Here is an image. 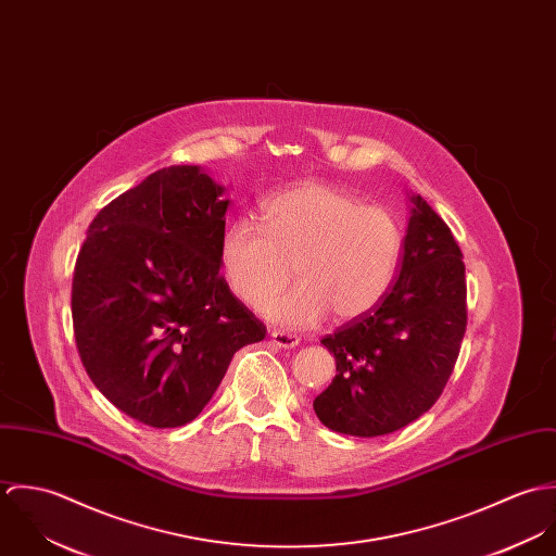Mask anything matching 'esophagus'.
<instances>
[{
  "mask_svg": "<svg viewBox=\"0 0 556 556\" xmlns=\"http://www.w3.org/2000/svg\"><path fill=\"white\" fill-rule=\"evenodd\" d=\"M271 342L278 349H293V346L300 344V338L295 333H289V331H282V329H274L271 331Z\"/></svg>",
  "mask_w": 556,
  "mask_h": 556,
  "instance_id": "1",
  "label": "esophagus"
}]
</instances>
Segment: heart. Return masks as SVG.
Instances as JSON below:
<instances>
[{
	"mask_svg": "<svg viewBox=\"0 0 556 556\" xmlns=\"http://www.w3.org/2000/svg\"><path fill=\"white\" fill-rule=\"evenodd\" d=\"M261 216L265 230L236 220L218 250L225 285L248 308H263L294 268L303 282L265 308L280 325L308 327L329 311L340 320L362 317L388 293L402 248L388 210L342 188L302 184L265 199Z\"/></svg>",
	"mask_w": 556,
	"mask_h": 556,
	"instance_id": "heart-1",
	"label": "heart"
}]
</instances>
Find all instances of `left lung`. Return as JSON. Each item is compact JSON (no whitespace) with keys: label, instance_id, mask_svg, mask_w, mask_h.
Here are the masks:
<instances>
[{"label":"left lung","instance_id":"left-lung-1","mask_svg":"<svg viewBox=\"0 0 556 556\" xmlns=\"http://www.w3.org/2000/svg\"><path fill=\"white\" fill-rule=\"evenodd\" d=\"M408 201L394 287L370 313L320 340L336 357V377L313 406L333 432L381 437L415 421L443 394L460 353L463 252L419 194Z\"/></svg>","mask_w":556,"mask_h":556}]
</instances>
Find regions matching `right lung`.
Returning a JSON list of instances; mask_svg holds the SVG:
<instances>
[{"instance_id": "add662e5", "label": "right lung", "mask_w": 556, "mask_h": 556, "mask_svg": "<svg viewBox=\"0 0 556 556\" xmlns=\"http://www.w3.org/2000/svg\"><path fill=\"white\" fill-rule=\"evenodd\" d=\"M201 166H166L98 212L73 278V325L91 383L152 428L192 421L265 325L227 289L229 199Z\"/></svg>"}]
</instances>
